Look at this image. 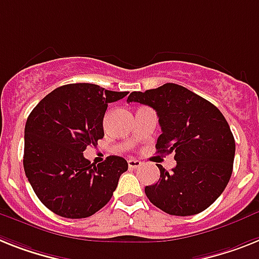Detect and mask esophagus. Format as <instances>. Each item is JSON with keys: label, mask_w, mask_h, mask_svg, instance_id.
I'll list each match as a JSON object with an SVG mask.
<instances>
[{"label": "esophagus", "mask_w": 259, "mask_h": 259, "mask_svg": "<svg viewBox=\"0 0 259 259\" xmlns=\"http://www.w3.org/2000/svg\"><path fill=\"white\" fill-rule=\"evenodd\" d=\"M128 166H130L131 169H136V168H140V166H142V161L136 159H130L128 160Z\"/></svg>", "instance_id": "esophagus-1"}]
</instances>
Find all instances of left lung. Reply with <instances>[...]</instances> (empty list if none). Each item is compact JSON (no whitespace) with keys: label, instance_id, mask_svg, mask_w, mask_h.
<instances>
[{"label":"left lung","instance_id":"obj_1","mask_svg":"<svg viewBox=\"0 0 259 259\" xmlns=\"http://www.w3.org/2000/svg\"><path fill=\"white\" fill-rule=\"evenodd\" d=\"M128 103L152 107L159 116L161 135L157 153H175L176 166L145 187L149 201L172 215H193L209 208L230 180L236 142L221 111L191 90L175 83L145 93L134 91Z\"/></svg>","mask_w":259,"mask_h":259}]
</instances>
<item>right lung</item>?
Listing matches in <instances>:
<instances>
[{"mask_svg": "<svg viewBox=\"0 0 259 259\" xmlns=\"http://www.w3.org/2000/svg\"><path fill=\"white\" fill-rule=\"evenodd\" d=\"M117 93L91 83L58 87L30 112L25 125L23 168L40 202L66 219H86L110 201L128 164L108 156L95 165L83 156L103 139L108 103Z\"/></svg>", "mask_w": 259, "mask_h": 259, "instance_id": "1", "label": "right lung"}]
</instances>
